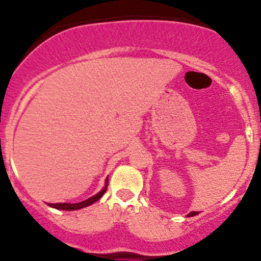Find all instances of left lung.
<instances>
[{"instance_id": "8db88e82", "label": "left lung", "mask_w": 261, "mask_h": 261, "mask_svg": "<svg viewBox=\"0 0 261 261\" xmlns=\"http://www.w3.org/2000/svg\"><path fill=\"white\" fill-rule=\"evenodd\" d=\"M196 215H198V212H191L187 215V217H193V216H196Z\"/></svg>"}]
</instances>
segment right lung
Here are the masks:
<instances>
[{"instance_id": "add662e5", "label": "right lung", "mask_w": 261, "mask_h": 261, "mask_svg": "<svg viewBox=\"0 0 261 261\" xmlns=\"http://www.w3.org/2000/svg\"><path fill=\"white\" fill-rule=\"evenodd\" d=\"M107 186H109V178L106 179V184H105L103 189H102L101 192H98V193L94 194V196H92L91 198L86 199V201L80 202V203H48V204L50 207H53V208L63 210V211H74V210H81V208H83V207L91 206V204H93L94 202L98 201V199L103 196L105 192H106Z\"/></svg>"}]
</instances>
